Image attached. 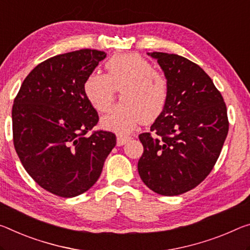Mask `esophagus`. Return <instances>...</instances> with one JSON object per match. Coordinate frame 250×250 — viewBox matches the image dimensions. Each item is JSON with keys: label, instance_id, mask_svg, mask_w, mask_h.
<instances>
[{"label": "esophagus", "instance_id": "esophagus-1", "mask_svg": "<svg viewBox=\"0 0 250 250\" xmlns=\"http://www.w3.org/2000/svg\"><path fill=\"white\" fill-rule=\"evenodd\" d=\"M128 141H129L128 137H124V136H118L117 137V146H121L125 145Z\"/></svg>", "mask_w": 250, "mask_h": 250}]
</instances>
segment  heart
Instances as JSON below:
<instances>
[{
    "label": "heart",
    "mask_w": 250,
    "mask_h": 250,
    "mask_svg": "<svg viewBox=\"0 0 250 250\" xmlns=\"http://www.w3.org/2000/svg\"><path fill=\"white\" fill-rule=\"evenodd\" d=\"M105 69L106 74L92 73L83 83L86 100L100 112L109 110L116 90H122L124 104L101 119L104 129L128 134L140 121L148 125L160 116L167 104L168 83L151 63L137 53L116 54Z\"/></svg>",
    "instance_id": "b5f03b06"
}]
</instances>
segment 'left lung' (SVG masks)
<instances>
[{
  "instance_id": "1",
  "label": "left lung",
  "mask_w": 250,
  "mask_h": 250,
  "mask_svg": "<svg viewBox=\"0 0 250 250\" xmlns=\"http://www.w3.org/2000/svg\"><path fill=\"white\" fill-rule=\"evenodd\" d=\"M168 83V99L150 131L139 139L141 180L162 196L187 192L207 177L227 137V108L209 75L177 54L148 52Z\"/></svg>"
}]
</instances>
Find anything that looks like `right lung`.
<instances>
[{
  "instance_id": "1",
  "label": "right lung",
  "mask_w": 250,
  "mask_h": 250,
  "mask_svg": "<svg viewBox=\"0 0 250 250\" xmlns=\"http://www.w3.org/2000/svg\"><path fill=\"white\" fill-rule=\"evenodd\" d=\"M104 51L55 55L31 71L12 108L14 148L26 172L43 189L63 198L96 184L116 146L112 132H86L99 120L83 92Z\"/></svg>"
}]
</instances>
